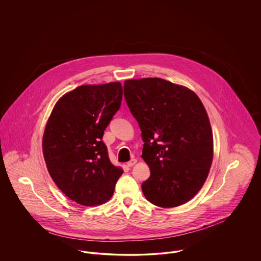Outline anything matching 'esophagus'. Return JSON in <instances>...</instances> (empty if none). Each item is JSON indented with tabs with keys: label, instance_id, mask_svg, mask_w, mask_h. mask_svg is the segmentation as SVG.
<instances>
[{
	"label": "esophagus",
	"instance_id": "1",
	"mask_svg": "<svg viewBox=\"0 0 261 261\" xmlns=\"http://www.w3.org/2000/svg\"><path fill=\"white\" fill-rule=\"evenodd\" d=\"M137 162H138V161H137L136 159H133V160H130L129 162H127V164H126V165H127V167H133L134 165H136V164H137Z\"/></svg>",
	"mask_w": 261,
	"mask_h": 261
}]
</instances>
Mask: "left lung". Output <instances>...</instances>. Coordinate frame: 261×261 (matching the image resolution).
<instances>
[{
  "mask_svg": "<svg viewBox=\"0 0 261 261\" xmlns=\"http://www.w3.org/2000/svg\"><path fill=\"white\" fill-rule=\"evenodd\" d=\"M123 90L150 170L142 185L146 199L161 208L185 204L204 185L213 161L212 128L201 99L158 77L125 80Z\"/></svg>",
  "mask_w": 261,
  "mask_h": 261,
  "instance_id": "1",
  "label": "left lung"
}]
</instances>
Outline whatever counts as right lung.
<instances>
[{
	"instance_id": "1",
	"label": "right lung",
	"mask_w": 261,
	"mask_h": 261,
	"mask_svg": "<svg viewBox=\"0 0 261 261\" xmlns=\"http://www.w3.org/2000/svg\"><path fill=\"white\" fill-rule=\"evenodd\" d=\"M120 82L81 85L62 95L47 120L42 149L54 183L83 206L107 203L123 170L112 165L101 141L119 110Z\"/></svg>"
}]
</instances>
